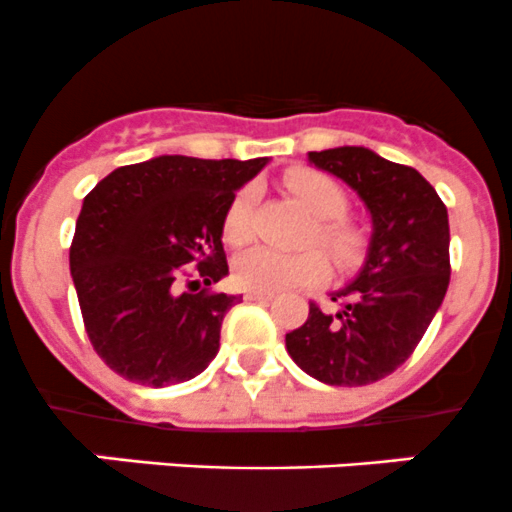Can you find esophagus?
Here are the masks:
<instances>
[{
	"label": "esophagus",
	"instance_id": "obj_1",
	"mask_svg": "<svg viewBox=\"0 0 512 512\" xmlns=\"http://www.w3.org/2000/svg\"><path fill=\"white\" fill-rule=\"evenodd\" d=\"M244 298H246V301H271L273 293H268V291H244Z\"/></svg>",
	"mask_w": 512,
	"mask_h": 512
}]
</instances>
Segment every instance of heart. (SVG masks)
Here are the masks:
<instances>
[{"label": "heart", "mask_w": 512, "mask_h": 512, "mask_svg": "<svg viewBox=\"0 0 512 512\" xmlns=\"http://www.w3.org/2000/svg\"><path fill=\"white\" fill-rule=\"evenodd\" d=\"M286 189L313 214L308 229V244H321L338 266H351L363 249V236L346 219L348 196L331 176L308 166H296L283 176ZM256 189L241 186L226 204L221 219V234L231 246H244L251 239V221H254ZM328 271V261L321 251L303 249L293 254L273 249H251L236 261L234 281L249 291H283L318 283Z\"/></svg>", "instance_id": "obj_1"}]
</instances>
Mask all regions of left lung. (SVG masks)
Segmentation results:
<instances>
[{
    "instance_id": "1",
    "label": "left lung",
    "mask_w": 512,
    "mask_h": 512,
    "mask_svg": "<svg viewBox=\"0 0 512 512\" xmlns=\"http://www.w3.org/2000/svg\"><path fill=\"white\" fill-rule=\"evenodd\" d=\"M323 171L346 181L373 219L358 278L331 296L336 311L308 303V318L286 333L301 371L328 386H368L411 358L450 281L448 209L413 166L363 146L308 151Z\"/></svg>"
}]
</instances>
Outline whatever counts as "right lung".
<instances>
[{
  "mask_svg": "<svg viewBox=\"0 0 512 512\" xmlns=\"http://www.w3.org/2000/svg\"><path fill=\"white\" fill-rule=\"evenodd\" d=\"M266 161L156 156L86 194L69 266L86 336L111 371L164 388L214 361L226 311L241 301L211 291L229 273L221 219Z\"/></svg>",
  "mask_w": 512,
  "mask_h": 512,
  "instance_id": "add662e5",
  "label": "right lung"
}]
</instances>
